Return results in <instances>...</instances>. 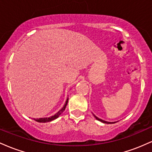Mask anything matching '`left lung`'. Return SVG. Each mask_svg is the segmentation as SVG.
Listing matches in <instances>:
<instances>
[{
  "instance_id": "obj_1",
  "label": "left lung",
  "mask_w": 152,
  "mask_h": 152,
  "mask_svg": "<svg viewBox=\"0 0 152 152\" xmlns=\"http://www.w3.org/2000/svg\"><path fill=\"white\" fill-rule=\"evenodd\" d=\"M93 115H94V117L96 118V119H97V120H99V121H102V123H104V124H114V123H116V121H114V122H109V121H104V120H102V119H101V118H98V117H97L96 116H95V115H94V114H93Z\"/></svg>"
}]
</instances>
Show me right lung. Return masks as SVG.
I'll use <instances>...</instances> for the list:
<instances>
[{"instance_id":"obj_1","label":"right lung","mask_w":152,"mask_h":152,"mask_svg":"<svg viewBox=\"0 0 152 152\" xmlns=\"http://www.w3.org/2000/svg\"><path fill=\"white\" fill-rule=\"evenodd\" d=\"M68 102H69V97H68L67 99H66L65 104H64V106H63L62 109L59 110L58 112H57L56 114H54L53 116H50V117H44V118H34V119L35 120V121H38V122H40V123H46V122H49V121H53V120L56 119V118H58V116H60V115L63 112H64V110H65L66 107V105H67V104H68Z\"/></svg>"}]
</instances>
